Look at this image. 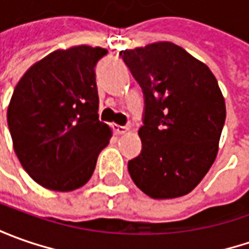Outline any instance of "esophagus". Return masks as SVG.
I'll return each mask as SVG.
<instances>
[{"label": "esophagus", "instance_id": "obj_1", "mask_svg": "<svg viewBox=\"0 0 249 249\" xmlns=\"http://www.w3.org/2000/svg\"><path fill=\"white\" fill-rule=\"evenodd\" d=\"M112 130H113V133L115 134H123V133H126L127 131V127L126 126H120V124H112Z\"/></svg>", "mask_w": 249, "mask_h": 249}]
</instances>
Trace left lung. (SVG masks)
Returning <instances> with one entry per match:
<instances>
[{
    "mask_svg": "<svg viewBox=\"0 0 249 249\" xmlns=\"http://www.w3.org/2000/svg\"><path fill=\"white\" fill-rule=\"evenodd\" d=\"M144 94L142 148L129 160L134 184L155 199L186 196L217 155L226 105L213 73L173 43L120 51Z\"/></svg>",
    "mask_w": 249,
    "mask_h": 249,
    "instance_id": "obj_1",
    "label": "left lung"
}]
</instances>
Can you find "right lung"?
I'll return each instance as SVG.
<instances>
[{
  "label": "right lung",
  "instance_id": "add662e5",
  "mask_svg": "<svg viewBox=\"0 0 249 249\" xmlns=\"http://www.w3.org/2000/svg\"><path fill=\"white\" fill-rule=\"evenodd\" d=\"M108 53L79 45L47 55L15 87L8 127L23 169L53 191L84 186L110 139L98 119L95 66Z\"/></svg>",
  "mask_w": 249,
  "mask_h": 249
}]
</instances>
